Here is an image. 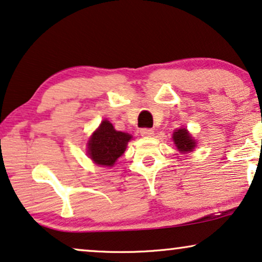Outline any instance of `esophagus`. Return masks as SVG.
<instances>
[{"instance_id": "obj_1", "label": "esophagus", "mask_w": 262, "mask_h": 262, "mask_svg": "<svg viewBox=\"0 0 262 262\" xmlns=\"http://www.w3.org/2000/svg\"><path fill=\"white\" fill-rule=\"evenodd\" d=\"M141 135L143 136V137H151V136H154V130L152 128L144 127L141 130Z\"/></svg>"}]
</instances>
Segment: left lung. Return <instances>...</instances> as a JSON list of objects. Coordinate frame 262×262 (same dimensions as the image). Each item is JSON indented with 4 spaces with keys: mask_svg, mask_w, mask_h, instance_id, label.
I'll return each mask as SVG.
<instances>
[{
    "mask_svg": "<svg viewBox=\"0 0 262 262\" xmlns=\"http://www.w3.org/2000/svg\"><path fill=\"white\" fill-rule=\"evenodd\" d=\"M173 141L175 143V146L181 152H188L192 151L195 148V141L192 139L191 135L188 134L186 128H179L174 132Z\"/></svg>",
    "mask_w": 262,
    "mask_h": 262,
    "instance_id": "left-lung-1",
    "label": "left lung"
}]
</instances>
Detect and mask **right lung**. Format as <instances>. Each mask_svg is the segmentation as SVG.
<instances>
[{"label":"right lung","mask_w":262,"mask_h":262,"mask_svg":"<svg viewBox=\"0 0 262 262\" xmlns=\"http://www.w3.org/2000/svg\"><path fill=\"white\" fill-rule=\"evenodd\" d=\"M131 138L128 134L114 130L110 121L103 120L89 139L88 155L99 166L112 167L118 157L124 154Z\"/></svg>","instance_id":"add662e5"}]
</instances>
